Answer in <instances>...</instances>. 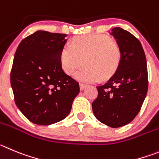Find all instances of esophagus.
I'll list each match as a JSON object with an SVG mask.
<instances>
[{
	"mask_svg": "<svg viewBox=\"0 0 159 159\" xmlns=\"http://www.w3.org/2000/svg\"><path fill=\"white\" fill-rule=\"evenodd\" d=\"M79 86H80V89H81V91H82V90H84V89L86 88L87 85H86V84H82V83H80V84H79Z\"/></svg>",
	"mask_w": 159,
	"mask_h": 159,
	"instance_id": "obj_1",
	"label": "esophagus"
}]
</instances>
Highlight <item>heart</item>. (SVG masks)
<instances>
[{
	"mask_svg": "<svg viewBox=\"0 0 159 159\" xmlns=\"http://www.w3.org/2000/svg\"><path fill=\"white\" fill-rule=\"evenodd\" d=\"M84 83H95L108 79L114 75L121 62V51L108 37L100 34L84 35L75 38L63 48L60 63L64 72Z\"/></svg>",
	"mask_w": 159,
	"mask_h": 159,
	"instance_id": "1",
	"label": "heart"
}]
</instances>
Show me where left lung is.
I'll list each match as a JSON object with an SVG mask.
<instances>
[{
    "mask_svg": "<svg viewBox=\"0 0 159 159\" xmlns=\"http://www.w3.org/2000/svg\"><path fill=\"white\" fill-rule=\"evenodd\" d=\"M110 34L116 39L121 62L107 82L96 87L92 107L100 122L118 128L131 122L141 108L148 93V66L141 43L131 33L115 27Z\"/></svg>",
    "mask_w": 159,
    "mask_h": 159,
    "instance_id": "obj_1",
    "label": "left lung"
}]
</instances>
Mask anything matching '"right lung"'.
I'll return each mask as SVG.
<instances>
[{"instance_id": "1", "label": "right lung", "mask_w": 159, "mask_h": 159, "mask_svg": "<svg viewBox=\"0 0 159 159\" xmlns=\"http://www.w3.org/2000/svg\"><path fill=\"white\" fill-rule=\"evenodd\" d=\"M66 36L38 30L24 38L15 53L10 77L15 102L34 124L48 125L64 119L79 93L78 82L60 63Z\"/></svg>"}]
</instances>
